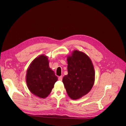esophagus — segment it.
<instances>
[{
  "instance_id": "obj_1",
  "label": "esophagus",
  "mask_w": 126,
  "mask_h": 126,
  "mask_svg": "<svg viewBox=\"0 0 126 126\" xmlns=\"http://www.w3.org/2000/svg\"><path fill=\"white\" fill-rule=\"evenodd\" d=\"M58 79L59 80H62V79H63V76H60L59 78H58Z\"/></svg>"
}]
</instances>
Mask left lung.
I'll use <instances>...</instances> for the list:
<instances>
[{"label":"left lung","mask_w":126,"mask_h":126,"mask_svg":"<svg viewBox=\"0 0 126 126\" xmlns=\"http://www.w3.org/2000/svg\"><path fill=\"white\" fill-rule=\"evenodd\" d=\"M68 74L63 82L68 95L72 99L82 97L90 92L95 79V72L88 56L75 50L67 57Z\"/></svg>","instance_id":"left-lung-1"}]
</instances>
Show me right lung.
Instances as JSON below:
<instances>
[{"label": "right lung", "instance_id": "right-lung-1", "mask_svg": "<svg viewBox=\"0 0 126 126\" xmlns=\"http://www.w3.org/2000/svg\"><path fill=\"white\" fill-rule=\"evenodd\" d=\"M26 79L30 92L36 96L45 98L51 93L58 78L49 67L48 57L42 54L30 64Z\"/></svg>", "mask_w": 126, "mask_h": 126}]
</instances>
